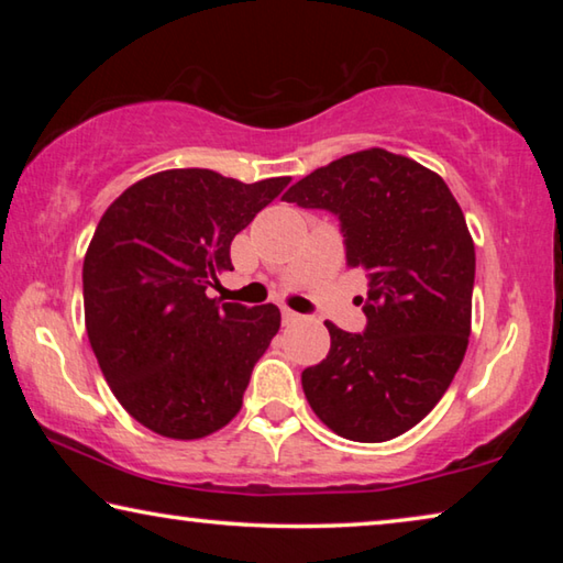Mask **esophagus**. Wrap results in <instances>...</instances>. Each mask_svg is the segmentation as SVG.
I'll return each mask as SVG.
<instances>
[{"label":"esophagus","instance_id":"1","mask_svg":"<svg viewBox=\"0 0 563 563\" xmlns=\"http://www.w3.org/2000/svg\"><path fill=\"white\" fill-rule=\"evenodd\" d=\"M300 320H302V316H298V312H292L288 308L283 310V325H295V322H300Z\"/></svg>","mask_w":563,"mask_h":563}]
</instances>
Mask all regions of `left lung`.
I'll list each match as a JSON object with an SVG mask.
<instances>
[{"mask_svg":"<svg viewBox=\"0 0 563 563\" xmlns=\"http://www.w3.org/2000/svg\"><path fill=\"white\" fill-rule=\"evenodd\" d=\"M283 201L340 216L347 268L369 278L365 332L325 320L330 352L302 373L305 397L345 440H395L432 412L470 345L474 241L462 208L440 174L385 148L316 168Z\"/></svg>","mask_w":563,"mask_h":563,"instance_id":"8db88e82","label":"left lung"}]
</instances>
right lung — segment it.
I'll list each match as a JSON object with an SVG mask.
<instances>
[{"label": "right lung", "mask_w": 563, "mask_h": 563, "mask_svg": "<svg viewBox=\"0 0 563 563\" xmlns=\"http://www.w3.org/2000/svg\"><path fill=\"white\" fill-rule=\"evenodd\" d=\"M288 184L168 168L101 216L84 255V320L113 397L146 430L201 440L241 412L280 310L221 305L206 288L233 271L231 241Z\"/></svg>", "instance_id": "1"}]
</instances>
